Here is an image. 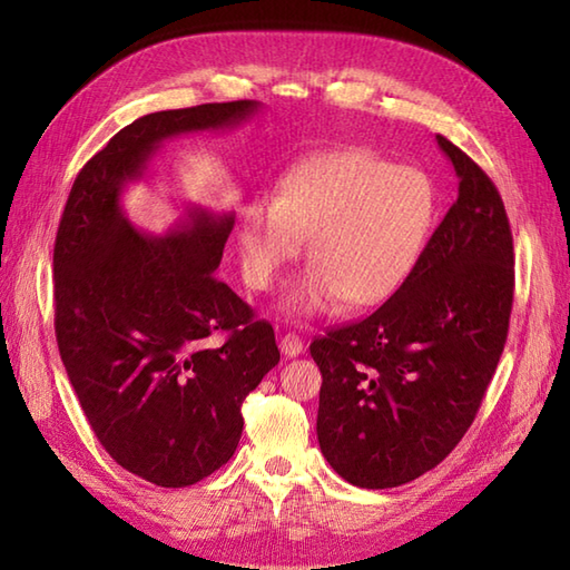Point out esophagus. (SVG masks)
<instances>
[{
	"label": "esophagus",
	"mask_w": 570,
	"mask_h": 570,
	"mask_svg": "<svg viewBox=\"0 0 570 570\" xmlns=\"http://www.w3.org/2000/svg\"><path fill=\"white\" fill-rule=\"evenodd\" d=\"M278 347H282V353L286 357H298L301 353H304V341H301V337L294 333H286V335H282V341H278Z\"/></svg>",
	"instance_id": "1"
}]
</instances>
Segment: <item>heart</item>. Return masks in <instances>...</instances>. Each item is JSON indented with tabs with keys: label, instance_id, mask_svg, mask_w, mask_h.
Here are the masks:
<instances>
[{
	"label": "heart",
	"instance_id": "heart-1",
	"mask_svg": "<svg viewBox=\"0 0 570 570\" xmlns=\"http://www.w3.org/2000/svg\"><path fill=\"white\" fill-rule=\"evenodd\" d=\"M433 180L370 149L316 154L286 168L274 198H254L239 215L242 276L266 292L308 239L311 269L288 286V316H316L341 301L380 306L423 257L435 223Z\"/></svg>",
	"mask_w": 570,
	"mask_h": 570
}]
</instances>
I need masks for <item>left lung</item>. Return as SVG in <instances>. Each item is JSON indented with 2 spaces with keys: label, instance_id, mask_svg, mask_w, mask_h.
Segmentation results:
<instances>
[{
  "label": "left lung",
  "instance_id": "1",
  "mask_svg": "<svg viewBox=\"0 0 570 570\" xmlns=\"http://www.w3.org/2000/svg\"><path fill=\"white\" fill-rule=\"evenodd\" d=\"M458 198L409 282L357 323L311 343L323 374L318 443L350 485L421 478L463 439L498 370L514 298L500 190L445 137Z\"/></svg>",
  "mask_w": 570,
  "mask_h": 570
}]
</instances>
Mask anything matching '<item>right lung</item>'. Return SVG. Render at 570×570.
Returning a JSON list of instances; mask_svg holds the SVG:
<instances>
[{"instance_id": "obj_1", "label": "right lung", "mask_w": 570, "mask_h": 570, "mask_svg": "<svg viewBox=\"0 0 570 570\" xmlns=\"http://www.w3.org/2000/svg\"><path fill=\"white\" fill-rule=\"evenodd\" d=\"M257 110V100H235L135 119L80 168L58 225L60 360L105 451L159 488L196 485L233 458L242 402L278 347L272 325L215 276L233 213L188 208L176 229L151 237L119 196L166 139L237 127Z\"/></svg>"}]
</instances>
